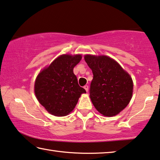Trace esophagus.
<instances>
[{
  "instance_id": "1",
  "label": "esophagus",
  "mask_w": 160,
  "mask_h": 160,
  "mask_svg": "<svg viewBox=\"0 0 160 160\" xmlns=\"http://www.w3.org/2000/svg\"><path fill=\"white\" fill-rule=\"evenodd\" d=\"M83 88H84L85 90L87 91V92H88V85H85L84 87H83Z\"/></svg>"
}]
</instances>
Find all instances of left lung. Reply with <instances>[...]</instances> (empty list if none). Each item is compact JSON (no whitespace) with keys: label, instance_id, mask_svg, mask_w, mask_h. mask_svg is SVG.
Wrapping results in <instances>:
<instances>
[{"label":"left lung","instance_id":"left-lung-1","mask_svg":"<svg viewBox=\"0 0 160 160\" xmlns=\"http://www.w3.org/2000/svg\"><path fill=\"white\" fill-rule=\"evenodd\" d=\"M84 59L93 73L89 89L93 104L104 116L118 114L132 99V78L117 61L107 56L87 55Z\"/></svg>","mask_w":160,"mask_h":160}]
</instances>
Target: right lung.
I'll use <instances>...</instances> for the list:
<instances>
[{
  "instance_id": "right-lung-1",
  "label": "right lung",
  "mask_w": 160,
  "mask_h": 160,
  "mask_svg": "<svg viewBox=\"0 0 160 160\" xmlns=\"http://www.w3.org/2000/svg\"><path fill=\"white\" fill-rule=\"evenodd\" d=\"M81 59V55H62L38 75L34 87L36 97L50 114L57 117L68 114L81 94L86 93L73 72Z\"/></svg>"
}]
</instances>
